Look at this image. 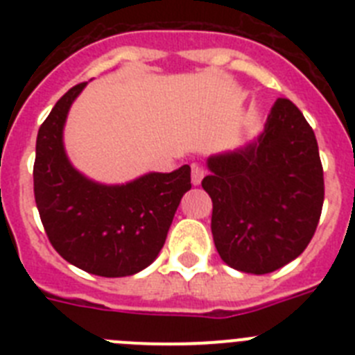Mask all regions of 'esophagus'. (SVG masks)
<instances>
[{
    "label": "esophagus",
    "instance_id": "esophagus-1",
    "mask_svg": "<svg viewBox=\"0 0 355 355\" xmlns=\"http://www.w3.org/2000/svg\"><path fill=\"white\" fill-rule=\"evenodd\" d=\"M205 168L200 167V165H192V183L196 184H200V181H202V178H205Z\"/></svg>",
    "mask_w": 355,
    "mask_h": 355
}]
</instances>
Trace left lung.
Returning <instances> with one entry per match:
<instances>
[{
  "instance_id": "8db88e82",
  "label": "left lung",
  "mask_w": 355,
  "mask_h": 355,
  "mask_svg": "<svg viewBox=\"0 0 355 355\" xmlns=\"http://www.w3.org/2000/svg\"><path fill=\"white\" fill-rule=\"evenodd\" d=\"M202 188L213 200L211 233L222 261L270 274L299 258L324 206V168L315 131L279 97L256 140L209 156Z\"/></svg>"
}]
</instances>
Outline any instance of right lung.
Returning <instances> with one entry per match:
<instances>
[{"label": "right lung", "mask_w": 355, "mask_h": 355, "mask_svg": "<svg viewBox=\"0 0 355 355\" xmlns=\"http://www.w3.org/2000/svg\"><path fill=\"white\" fill-rule=\"evenodd\" d=\"M87 83L56 101L37 135L33 192L51 245L65 261L101 277L144 270L162 250L181 197L192 188L190 167L149 172L126 184L85 178L65 155L69 108Z\"/></svg>", "instance_id": "obj_1"}]
</instances>
